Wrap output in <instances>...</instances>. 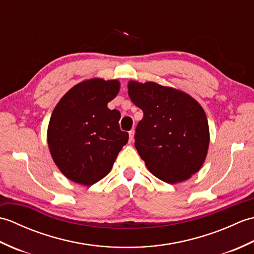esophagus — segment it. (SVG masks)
Listing matches in <instances>:
<instances>
[{
  "label": "esophagus",
  "mask_w": 254,
  "mask_h": 254,
  "mask_svg": "<svg viewBox=\"0 0 254 254\" xmlns=\"http://www.w3.org/2000/svg\"><path fill=\"white\" fill-rule=\"evenodd\" d=\"M128 136H130V142H132L134 138V130H131L130 132H128Z\"/></svg>",
  "instance_id": "34e87169"
}]
</instances>
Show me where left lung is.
I'll use <instances>...</instances> for the list:
<instances>
[{
    "mask_svg": "<svg viewBox=\"0 0 254 254\" xmlns=\"http://www.w3.org/2000/svg\"><path fill=\"white\" fill-rule=\"evenodd\" d=\"M127 88L144 113L134 137L148 170L171 185L188 180L207 155L209 128L203 108L190 95L153 82L131 80Z\"/></svg>",
    "mask_w": 254,
    "mask_h": 254,
    "instance_id": "1",
    "label": "left lung"
}]
</instances>
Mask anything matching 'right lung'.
Listing matches in <instances>:
<instances>
[{"label": "right lung", "instance_id": "add662e5", "mask_svg": "<svg viewBox=\"0 0 254 254\" xmlns=\"http://www.w3.org/2000/svg\"><path fill=\"white\" fill-rule=\"evenodd\" d=\"M120 90L117 79L91 78L75 85L58 102L48 127V145L67 179L93 186L111 170L128 134L119 127L121 113L108 102Z\"/></svg>", "mask_w": 254, "mask_h": 254}]
</instances>
